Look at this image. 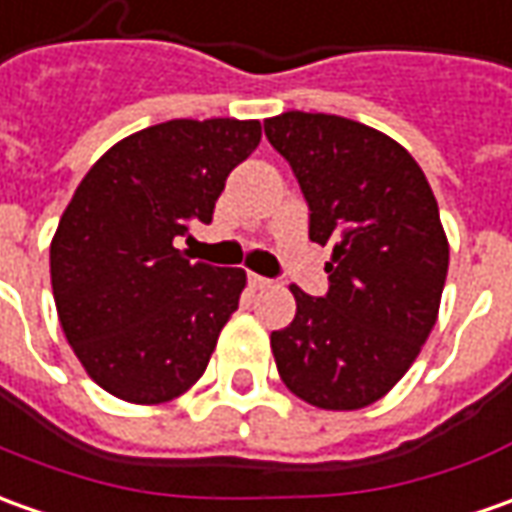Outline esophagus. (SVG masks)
Segmentation results:
<instances>
[{
	"mask_svg": "<svg viewBox=\"0 0 512 512\" xmlns=\"http://www.w3.org/2000/svg\"><path fill=\"white\" fill-rule=\"evenodd\" d=\"M249 285H252L255 291H260V288H269L271 280L269 277H260V274H249Z\"/></svg>",
	"mask_w": 512,
	"mask_h": 512,
	"instance_id": "esophagus-1",
	"label": "esophagus"
}]
</instances>
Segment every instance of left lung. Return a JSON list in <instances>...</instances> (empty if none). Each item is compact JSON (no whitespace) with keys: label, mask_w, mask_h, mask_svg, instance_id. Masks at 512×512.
<instances>
[{"label":"left lung","mask_w":512,"mask_h":512,"mask_svg":"<svg viewBox=\"0 0 512 512\" xmlns=\"http://www.w3.org/2000/svg\"><path fill=\"white\" fill-rule=\"evenodd\" d=\"M291 165L308 235L330 246L328 294L291 285L297 316L271 333L283 384L319 409H364L401 381L437 322L448 241L412 154L336 114L283 111L263 123Z\"/></svg>","instance_id":"8db88e82"}]
</instances>
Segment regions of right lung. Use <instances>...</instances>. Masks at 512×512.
Instances as JSON below:
<instances>
[{"label": "right lung", "instance_id": "1", "mask_svg": "<svg viewBox=\"0 0 512 512\" xmlns=\"http://www.w3.org/2000/svg\"><path fill=\"white\" fill-rule=\"evenodd\" d=\"M257 120H168L120 139L83 176L50 246L52 297L83 370L128 403L196 384L238 311L246 271L173 246L210 224L227 176L260 142Z\"/></svg>", "mask_w": 512, "mask_h": 512}]
</instances>
